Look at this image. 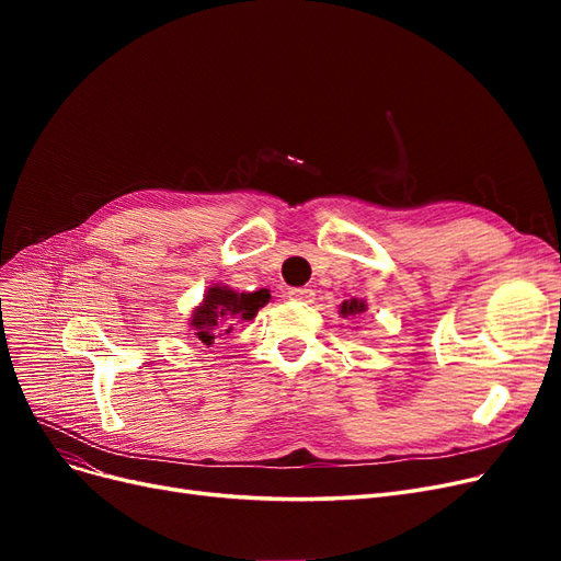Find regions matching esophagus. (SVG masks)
I'll use <instances>...</instances> for the list:
<instances>
[{"instance_id":"34e87169","label":"esophagus","mask_w":561,"mask_h":561,"mask_svg":"<svg viewBox=\"0 0 561 561\" xmlns=\"http://www.w3.org/2000/svg\"><path fill=\"white\" fill-rule=\"evenodd\" d=\"M287 295H290V299H295V301H313L316 299V293L311 290V287H293Z\"/></svg>"}]
</instances>
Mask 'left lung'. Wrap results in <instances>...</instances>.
<instances>
[{
	"label": "left lung",
	"mask_w": 561,
	"mask_h": 561,
	"mask_svg": "<svg viewBox=\"0 0 561 561\" xmlns=\"http://www.w3.org/2000/svg\"><path fill=\"white\" fill-rule=\"evenodd\" d=\"M367 311V301L365 299H346L342 307H339V313H342L344 318H348V316H360V313H365Z\"/></svg>",
	"instance_id": "left-lung-1"
}]
</instances>
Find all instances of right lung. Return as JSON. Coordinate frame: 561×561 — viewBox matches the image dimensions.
Instances as JSON below:
<instances>
[{
  "mask_svg": "<svg viewBox=\"0 0 561 561\" xmlns=\"http://www.w3.org/2000/svg\"><path fill=\"white\" fill-rule=\"evenodd\" d=\"M271 299L266 287L257 293H236L233 287L213 283L203 301L192 311L190 334H194L203 346H213L217 336L231 334L243 320H252Z\"/></svg>",
  "mask_w": 561,
  "mask_h": 561,
  "instance_id": "right-lung-1",
  "label": "right lung"
}]
</instances>
